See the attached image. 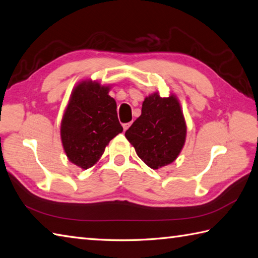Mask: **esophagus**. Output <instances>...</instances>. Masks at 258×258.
<instances>
[{
	"label": "esophagus",
	"instance_id": "obj_1",
	"mask_svg": "<svg viewBox=\"0 0 258 258\" xmlns=\"http://www.w3.org/2000/svg\"><path fill=\"white\" fill-rule=\"evenodd\" d=\"M131 124H132V123H126V124H123V130H124V131L128 130V127L131 126Z\"/></svg>",
	"mask_w": 258,
	"mask_h": 258
}]
</instances>
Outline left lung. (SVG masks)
Listing matches in <instances>:
<instances>
[{"label":"left lung","mask_w":258,"mask_h":258,"mask_svg":"<svg viewBox=\"0 0 258 258\" xmlns=\"http://www.w3.org/2000/svg\"><path fill=\"white\" fill-rule=\"evenodd\" d=\"M136 154L151 169L158 170L176 160L183 149L186 124L178 97H161L158 92L145 97L142 114L125 132Z\"/></svg>","instance_id":"obj_1"}]
</instances>
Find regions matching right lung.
Segmentation results:
<instances>
[{
  "instance_id": "right-lung-1",
  "label": "right lung",
  "mask_w": 258,
  "mask_h": 258,
  "mask_svg": "<svg viewBox=\"0 0 258 258\" xmlns=\"http://www.w3.org/2000/svg\"><path fill=\"white\" fill-rule=\"evenodd\" d=\"M109 89V85L96 80H82L74 87L63 112L62 148L70 162L83 170L97 163L110 140L123 132Z\"/></svg>"
}]
</instances>
